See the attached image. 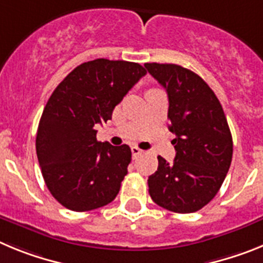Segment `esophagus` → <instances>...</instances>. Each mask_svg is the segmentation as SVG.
I'll list each match as a JSON object with an SVG mask.
<instances>
[{
	"label": "esophagus",
	"mask_w": 263,
	"mask_h": 263,
	"mask_svg": "<svg viewBox=\"0 0 263 263\" xmlns=\"http://www.w3.org/2000/svg\"><path fill=\"white\" fill-rule=\"evenodd\" d=\"M142 153H143V150L138 148V147H137V146H133V147H132V154H133L134 158H137V157H138V155L142 154Z\"/></svg>",
	"instance_id": "34e87169"
}]
</instances>
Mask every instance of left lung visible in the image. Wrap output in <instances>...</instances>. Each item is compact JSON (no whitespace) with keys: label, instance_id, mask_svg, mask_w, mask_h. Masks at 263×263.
Masks as SVG:
<instances>
[{"label":"left lung","instance_id":"left-lung-1","mask_svg":"<svg viewBox=\"0 0 263 263\" xmlns=\"http://www.w3.org/2000/svg\"><path fill=\"white\" fill-rule=\"evenodd\" d=\"M168 96L170 132L175 134L173 163L158 157L148 194L176 213L201 210L218 192L231 167L233 141L215 92L195 72L178 64L146 63Z\"/></svg>","mask_w":263,"mask_h":263}]
</instances>
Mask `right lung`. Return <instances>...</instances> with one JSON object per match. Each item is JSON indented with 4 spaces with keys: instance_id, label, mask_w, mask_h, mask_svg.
Listing matches in <instances>:
<instances>
[{
    "instance_id": "1",
    "label": "right lung",
    "mask_w": 263,
    "mask_h": 263,
    "mask_svg": "<svg viewBox=\"0 0 263 263\" xmlns=\"http://www.w3.org/2000/svg\"><path fill=\"white\" fill-rule=\"evenodd\" d=\"M141 64L96 59L69 72L55 88L39 121L36 155L48 191L68 210L85 212L115 200L127 174V145L99 142L97 124L142 76Z\"/></svg>"
}]
</instances>
